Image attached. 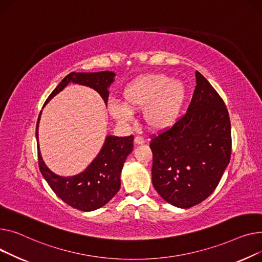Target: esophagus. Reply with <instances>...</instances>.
<instances>
[{
	"label": "esophagus",
	"mask_w": 262,
	"mask_h": 262,
	"mask_svg": "<svg viewBox=\"0 0 262 262\" xmlns=\"http://www.w3.org/2000/svg\"><path fill=\"white\" fill-rule=\"evenodd\" d=\"M145 143V140L142 137V136H136L134 138V144L135 145H143Z\"/></svg>",
	"instance_id": "obj_1"
}]
</instances>
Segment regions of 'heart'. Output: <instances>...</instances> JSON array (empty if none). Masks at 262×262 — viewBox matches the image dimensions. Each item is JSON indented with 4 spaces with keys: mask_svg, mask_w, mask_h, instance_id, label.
<instances>
[{
    "mask_svg": "<svg viewBox=\"0 0 262 262\" xmlns=\"http://www.w3.org/2000/svg\"><path fill=\"white\" fill-rule=\"evenodd\" d=\"M186 86L165 74H147L131 81L122 91L125 104L109 103L112 116L126 122L132 111L143 109V119L153 131H163L179 120L186 100Z\"/></svg>",
    "mask_w": 262,
    "mask_h": 262,
    "instance_id": "b5f03b06",
    "label": "heart"
}]
</instances>
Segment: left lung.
I'll return each instance as SVG.
<instances>
[{"label":"left lung","instance_id":"obj_1","mask_svg":"<svg viewBox=\"0 0 262 262\" xmlns=\"http://www.w3.org/2000/svg\"><path fill=\"white\" fill-rule=\"evenodd\" d=\"M195 82L186 114L150 143L153 186L166 202L180 208L192 207L213 192L232 153L224 101L198 71Z\"/></svg>","mask_w":262,"mask_h":262}]
</instances>
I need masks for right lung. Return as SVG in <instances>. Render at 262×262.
<instances>
[{"mask_svg":"<svg viewBox=\"0 0 262 262\" xmlns=\"http://www.w3.org/2000/svg\"><path fill=\"white\" fill-rule=\"evenodd\" d=\"M114 77L115 74L110 71L97 73L72 72L56 86L44 105L71 82L95 90L106 104L109 97L107 89L114 81ZM41 113L42 111L39 114L36 127L37 141ZM133 135L125 137L106 136L100 152L93 162L84 171L73 177H60L50 170L41 157L38 142L40 171L54 192L70 206L82 211L98 209L109 202L119 190L121 169L127 157L133 150Z\"/></svg>","mask_w":262,"mask_h":262,"instance_id":"add662e5","label":"right lung"}]
</instances>
